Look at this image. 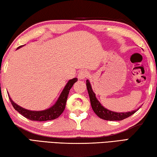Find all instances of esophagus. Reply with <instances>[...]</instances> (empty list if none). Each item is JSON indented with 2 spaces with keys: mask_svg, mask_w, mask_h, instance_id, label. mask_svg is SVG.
<instances>
[{
  "mask_svg": "<svg viewBox=\"0 0 157 157\" xmlns=\"http://www.w3.org/2000/svg\"><path fill=\"white\" fill-rule=\"evenodd\" d=\"M89 76V73L84 70H82L78 73V79H84L86 78Z\"/></svg>",
  "mask_w": 157,
  "mask_h": 157,
  "instance_id": "obj_1",
  "label": "esophagus"
}]
</instances>
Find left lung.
Masks as SVG:
<instances>
[{"instance_id":"left-lung-1","label":"left lung","mask_w":157,"mask_h":157,"mask_svg":"<svg viewBox=\"0 0 157 157\" xmlns=\"http://www.w3.org/2000/svg\"><path fill=\"white\" fill-rule=\"evenodd\" d=\"M86 88L87 91L89 93V95L90 98V101H91V105L93 110H94L95 114L99 117V118L103 119V120L106 121H122L124 120L127 118H128L132 114H134L136 111L139 109L134 110L131 112H126V113H118V112H113L103 107L101 105L96 98H95V95L93 91L91 84H90L89 81L87 79L86 80Z\"/></svg>"}]
</instances>
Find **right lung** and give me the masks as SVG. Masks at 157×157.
<instances>
[{
	"label": "right lung",
	"instance_id": "right-lung-1",
	"mask_svg": "<svg viewBox=\"0 0 157 157\" xmlns=\"http://www.w3.org/2000/svg\"><path fill=\"white\" fill-rule=\"evenodd\" d=\"M21 47V46L18 47V48H19ZM77 81H78V79L73 78L68 82L67 84L66 85L55 105H53L52 107H50L48 109L41 111H29L15 104L10 98V100L14 109L17 110L18 113H21L23 116L25 117L26 118L29 119V120L33 121H47L54 120V119L57 118L63 113V110L65 109L66 103V101H67L69 91H70L71 87L73 86V84Z\"/></svg>",
	"mask_w": 157,
	"mask_h": 157
}]
</instances>
